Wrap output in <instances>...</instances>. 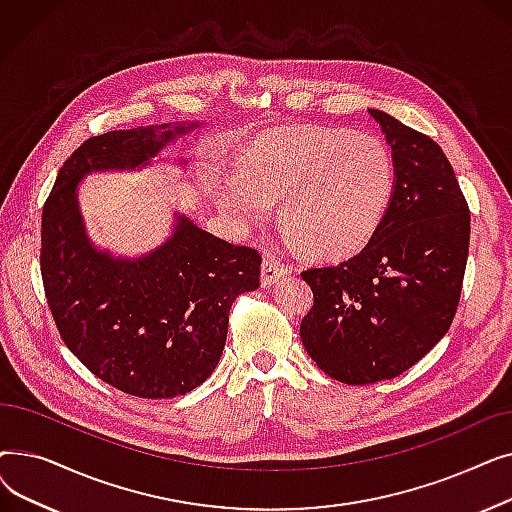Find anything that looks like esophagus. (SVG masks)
<instances>
[{
  "label": "esophagus",
  "mask_w": 512,
  "mask_h": 512,
  "mask_svg": "<svg viewBox=\"0 0 512 512\" xmlns=\"http://www.w3.org/2000/svg\"><path fill=\"white\" fill-rule=\"evenodd\" d=\"M286 274H288V267H284V265L278 263L276 259H263V263H261V284H263L265 288L274 286V284L280 282Z\"/></svg>",
  "instance_id": "34e87169"
}]
</instances>
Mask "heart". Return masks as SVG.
<instances>
[{
	"label": "heart",
	"instance_id": "b5f03b06",
	"mask_svg": "<svg viewBox=\"0 0 512 512\" xmlns=\"http://www.w3.org/2000/svg\"><path fill=\"white\" fill-rule=\"evenodd\" d=\"M396 182L388 147L351 130H284L255 143L215 199L230 218L261 224L270 203L292 240L311 253L338 257L371 238Z\"/></svg>",
	"mask_w": 512,
	"mask_h": 512
}]
</instances>
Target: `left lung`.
<instances>
[{
  "label": "left lung",
  "instance_id": "1",
  "mask_svg": "<svg viewBox=\"0 0 512 512\" xmlns=\"http://www.w3.org/2000/svg\"><path fill=\"white\" fill-rule=\"evenodd\" d=\"M369 114L392 147V201L363 251L301 274L313 290L301 321L307 353L353 386L396 378L442 340L459 307L471 232L440 145L380 110Z\"/></svg>",
  "mask_w": 512,
  "mask_h": 512
}]
</instances>
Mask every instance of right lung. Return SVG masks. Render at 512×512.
Listing matches in <instances>:
<instances>
[{"mask_svg": "<svg viewBox=\"0 0 512 512\" xmlns=\"http://www.w3.org/2000/svg\"><path fill=\"white\" fill-rule=\"evenodd\" d=\"M193 126L110 130L87 139L58 172L41 215V278L70 351L99 380L139 398H174L220 363L232 303L259 288L257 249L230 245L186 218L141 259L91 247L76 186L85 174L139 168Z\"/></svg>", "mask_w": 512, "mask_h": 512, "instance_id": "1", "label": "right lung"}]
</instances>
